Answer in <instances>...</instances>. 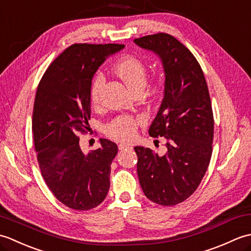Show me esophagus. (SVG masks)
I'll use <instances>...</instances> for the list:
<instances>
[{
  "mask_svg": "<svg viewBox=\"0 0 251 251\" xmlns=\"http://www.w3.org/2000/svg\"><path fill=\"white\" fill-rule=\"evenodd\" d=\"M132 148L130 145H126V143H122V145L119 146V149L120 150H125V149H130Z\"/></svg>",
  "mask_w": 251,
  "mask_h": 251,
  "instance_id": "34e87169",
  "label": "esophagus"
}]
</instances>
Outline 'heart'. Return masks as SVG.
<instances>
[{
	"mask_svg": "<svg viewBox=\"0 0 251 251\" xmlns=\"http://www.w3.org/2000/svg\"><path fill=\"white\" fill-rule=\"evenodd\" d=\"M115 72L125 85L132 92L142 90L147 83V68L140 59L135 57H126L115 66ZM105 82L101 72L96 73L90 86V99L93 103H98L100 95ZM141 123L139 117L129 115L119 116L112 120L106 126V132L117 140L129 141L136 135L137 127Z\"/></svg>",
	"mask_w": 251,
	"mask_h": 251,
	"instance_id": "obj_1",
	"label": "heart"
}]
</instances>
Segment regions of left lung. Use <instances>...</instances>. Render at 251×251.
I'll return each mask as SVG.
<instances>
[{
	"mask_svg": "<svg viewBox=\"0 0 251 251\" xmlns=\"http://www.w3.org/2000/svg\"><path fill=\"white\" fill-rule=\"evenodd\" d=\"M162 61L164 98L149 128L164 137L166 153L135 147L137 173L143 193L162 206L182 202L194 193L209 165L214 140V115L200 63L186 47L167 33L135 39Z\"/></svg>",
	"mask_w": 251,
	"mask_h": 251,
	"instance_id": "obj_1",
	"label": "left lung"
}]
</instances>
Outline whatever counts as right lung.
Returning a JSON list of instances; mask_svg holds the SVG:
<instances>
[{"mask_svg": "<svg viewBox=\"0 0 251 251\" xmlns=\"http://www.w3.org/2000/svg\"><path fill=\"white\" fill-rule=\"evenodd\" d=\"M123 49L122 44H73L52 61L37 86L32 114L37 162L52 194L71 209H93L108 194L117 146L100 139L99 149L84 154L78 134L90 130L94 74Z\"/></svg>", "mask_w": 251, "mask_h": 251, "instance_id": "add662e5", "label": "right lung"}]
</instances>
